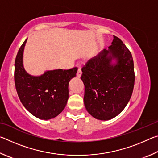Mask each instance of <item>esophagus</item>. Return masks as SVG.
I'll use <instances>...</instances> for the list:
<instances>
[{
  "instance_id": "esophagus-1",
  "label": "esophagus",
  "mask_w": 158,
  "mask_h": 158,
  "mask_svg": "<svg viewBox=\"0 0 158 158\" xmlns=\"http://www.w3.org/2000/svg\"><path fill=\"white\" fill-rule=\"evenodd\" d=\"M81 74H82L81 69V68H79L78 70H77V76L78 77H80L81 75Z\"/></svg>"
}]
</instances>
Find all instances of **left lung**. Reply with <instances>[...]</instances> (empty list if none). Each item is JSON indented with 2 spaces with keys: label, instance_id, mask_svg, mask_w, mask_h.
Masks as SVG:
<instances>
[{
  "label": "left lung",
  "instance_id": "left-lung-1",
  "mask_svg": "<svg viewBox=\"0 0 158 158\" xmlns=\"http://www.w3.org/2000/svg\"><path fill=\"white\" fill-rule=\"evenodd\" d=\"M112 59L117 60L115 65ZM81 70L88 112L102 121L121 113L132 96L135 78L132 53L121 40L114 35L109 49L90 59Z\"/></svg>",
  "mask_w": 158,
  "mask_h": 158
}]
</instances>
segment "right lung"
Masks as SVG:
<instances>
[{
  "label": "right lung",
  "instance_id": "add662e5",
  "mask_svg": "<svg viewBox=\"0 0 158 158\" xmlns=\"http://www.w3.org/2000/svg\"><path fill=\"white\" fill-rule=\"evenodd\" d=\"M26 40L19 49L15 59L16 90L21 103L31 114L42 120L53 118L65 107L69 98V81L76 76L78 68L49 70L38 77L30 75L23 66Z\"/></svg>",
  "mask_w": 158,
  "mask_h": 158
}]
</instances>
